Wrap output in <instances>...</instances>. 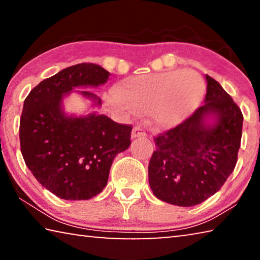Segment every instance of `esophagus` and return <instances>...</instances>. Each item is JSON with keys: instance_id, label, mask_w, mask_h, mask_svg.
I'll return each mask as SVG.
<instances>
[{"instance_id": "esophagus-1", "label": "esophagus", "mask_w": 260, "mask_h": 260, "mask_svg": "<svg viewBox=\"0 0 260 260\" xmlns=\"http://www.w3.org/2000/svg\"><path fill=\"white\" fill-rule=\"evenodd\" d=\"M146 136V132H144L141 127H134L132 131V139H138V138H144Z\"/></svg>"}]
</instances>
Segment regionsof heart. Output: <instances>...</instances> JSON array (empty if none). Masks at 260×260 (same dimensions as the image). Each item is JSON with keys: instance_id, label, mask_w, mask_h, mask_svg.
I'll list each match as a JSON object with an SVG mask.
<instances>
[{"instance_id": "1", "label": "heart", "mask_w": 260, "mask_h": 260, "mask_svg": "<svg viewBox=\"0 0 260 260\" xmlns=\"http://www.w3.org/2000/svg\"><path fill=\"white\" fill-rule=\"evenodd\" d=\"M205 91L203 78L190 70L139 74L117 83L112 95L105 98V105L121 118L150 111L153 126L171 128L199 109Z\"/></svg>"}]
</instances>
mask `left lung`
Here are the masks:
<instances>
[{"label":"left lung","instance_id":"obj_1","mask_svg":"<svg viewBox=\"0 0 260 260\" xmlns=\"http://www.w3.org/2000/svg\"><path fill=\"white\" fill-rule=\"evenodd\" d=\"M204 104L174 128L158 134L148 166L157 199L193 206L214 195L235 169L243 114L218 81L206 74Z\"/></svg>","mask_w":260,"mask_h":260}]
</instances>
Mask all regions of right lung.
Wrapping results in <instances>:
<instances>
[{"instance_id":"1","label":"right lung","mask_w":260,"mask_h":260,"mask_svg":"<svg viewBox=\"0 0 260 260\" xmlns=\"http://www.w3.org/2000/svg\"><path fill=\"white\" fill-rule=\"evenodd\" d=\"M110 73L100 65L81 63L61 70L34 87L24 102L20 117V150L26 166L43 187L70 201L89 200L107 186L112 161L128 149L131 125L114 122L95 111L69 116L63 100L77 88H96ZM102 102L89 90H77Z\"/></svg>"}]
</instances>
